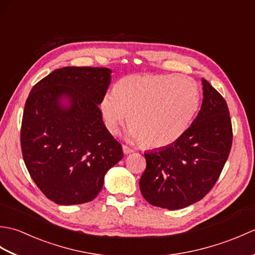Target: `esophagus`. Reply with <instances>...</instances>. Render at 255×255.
I'll list each match as a JSON object with an SVG mask.
<instances>
[{
    "label": "esophagus",
    "mask_w": 255,
    "mask_h": 255,
    "mask_svg": "<svg viewBox=\"0 0 255 255\" xmlns=\"http://www.w3.org/2000/svg\"><path fill=\"white\" fill-rule=\"evenodd\" d=\"M123 152H124V154H129V153H132L133 150L127 147V145H123Z\"/></svg>",
    "instance_id": "obj_1"
}]
</instances>
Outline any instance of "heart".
<instances>
[{
  "label": "heart",
  "mask_w": 255,
  "mask_h": 255,
  "mask_svg": "<svg viewBox=\"0 0 255 255\" xmlns=\"http://www.w3.org/2000/svg\"><path fill=\"white\" fill-rule=\"evenodd\" d=\"M199 105L197 83L175 75H127L100 103L108 131L115 134L129 115L127 137L160 149L187 131Z\"/></svg>",
  "instance_id": "heart-1"
}]
</instances>
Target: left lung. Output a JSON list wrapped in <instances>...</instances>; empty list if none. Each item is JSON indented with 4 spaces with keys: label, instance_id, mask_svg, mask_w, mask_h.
Returning <instances> with one entry per match:
<instances>
[{
    "label": "left lung",
    "instance_id": "obj_1",
    "mask_svg": "<svg viewBox=\"0 0 255 255\" xmlns=\"http://www.w3.org/2000/svg\"><path fill=\"white\" fill-rule=\"evenodd\" d=\"M203 104L187 131L167 147L144 152L142 196L156 207L182 209L204 198L217 182L232 144L227 103L205 79Z\"/></svg>",
    "mask_w": 255,
    "mask_h": 255
}]
</instances>
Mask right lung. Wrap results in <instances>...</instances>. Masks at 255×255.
<instances>
[{
    "mask_svg": "<svg viewBox=\"0 0 255 255\" xmlns=\"http://www.w3.org/2000/svg\"><path fill=\"white\" fill-rule=\"evenodd\" d=\"M111 74L107 68L57 69L34 85L26 101L23 159L32 181L58 205L93 200L107 171L124 156L99 108Z\"/></svg>",
    "mask_w": 255,
    "mask_h": 255,
    "instance_id": "1",
    "label": "right lung"
}]
</instances>
